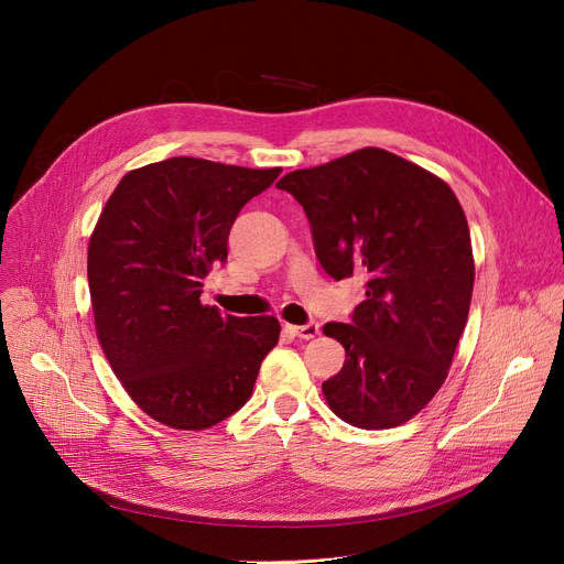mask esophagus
<instances>
[{
  "label": "esophagus",
  "mask_w": 564,
  "mask_h": 564,
  "mask_svg": "<svg viewBox=\"0 0 564 564\" xmlns=\"http://www.w3.org/2000/svg\"><path fill=\"white\" fill-rule=\"evenodd\" d=\"M285 330L299 339H314L318 335V324H305V326H285Z\"/></svg>",
  "instance_id": "esophagus-1"
}]
</instances>
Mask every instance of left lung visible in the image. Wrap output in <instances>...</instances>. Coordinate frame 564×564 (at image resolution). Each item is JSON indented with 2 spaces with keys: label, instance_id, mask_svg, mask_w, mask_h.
<instances>
[{
  "label": "left lung",
  "instance_id": "left-lung-1",
  "mask_svg": "<svg viewBox=\"0 0 564 564\" xmlns=\"http://www.w3.org/2000/svg\"><path fill=\"white\" fill-rule=\"evenodd\" d=\"M318 263L368 276L352 324H326L346 348L324 381L330 411L366 431L413 420L446 381L468 318L475 261L464 209L435 174L379 147L285 174Z\"/></svg>",
  "mask_w": 564,
  "mask_h": 564
}]
</instances>
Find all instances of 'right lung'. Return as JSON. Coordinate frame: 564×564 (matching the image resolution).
<instances>
[{
	"label": "right lung",
	"instance_id": "right-lung-1",
	"mask_svg": "<svg viewBox=\"0 0 564 564\" xmlns=\"http://www.w3.org/2000/svg\"><path fill=\"white\" fill-rule=\"evenodd\" d=\"M279 174L178 155L124 174L102 207L87 257L96 335L127 394L160 424L205 431L236 413L279 341L276 316L200 303L238 212Z\"/></svg>",
	"mask_w": 564,
	"mask_h": 564
}]
</instances>
